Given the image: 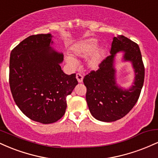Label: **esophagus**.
Returning a JSON list of instances; mask_svg holds the SVG:
<instances>
[{
	"mask_svg": "<svg viewBox=\"0 0 158 158\" xmlns=\"http://www.w3.org/2000/svg\"><path fill=\"white\" fill-rule=\"evenodd\" d=\"M76 78H77L78 82L81 83L83 81V77L81 73H77V76H76Z\"/></svg>",
	"mask_w": 158,
	"mask_h": 158,
	"instance_id": "1",
	"label": "esophagus"
}]
</instances>
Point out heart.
<instances>
[{"label":"heart","mask_w":158,"mask_h":158,"mask_svg":"<svg viewBox=\"0 0 158 158\" xmlns=\"http://www.w3.org/2000/svg\"><path fill=\"white\" fill-rule=\"evenodd\" d=\"M98 40L95 38H89L74 44L70 48L72 54L79 57H86V64L88 68L91 70H96L102 63L105 55V49L102 46H97ZM65 61L69 65L75 67L77 65V61L71 56H66L64 57Z\"/></svg>","instance_id":"heart-1"}]
</instances>
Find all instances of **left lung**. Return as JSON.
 <instances>
[{"label": "left lung", "mask_w": 158, "mask_h": 158, "mask_svg": "<svg viewBox=\"0 0 158 158\" xmlns=\"http://www.w3.org/2000/svg\"><path fill=\"white\" fill-rule=\"evenodd\" d=\"M123 52L121 62H130L134 70L132 85L126 89L116 81L115 56ZM110 55L103 60L97 71L85 76L86 101L90 114L102 122L123 118L138 100L144 81L145 69L140 50L136 43L123 35L114 37Z\"/></svg>", "instance_id": "8db88e82"}]
</instances>
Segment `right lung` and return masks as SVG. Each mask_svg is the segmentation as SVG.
Returning a JSON list of instances; mask_svg holds the SVG:
<instances>
[{
  "instance_id": "1",
  "label": "right lung",
  "mask_w": 158,
  "mask_h": 158,
  "mask_svg": "<svg viewBox=\"0 0 158 158\" xmlns=\"http://www.w3.org/2000/svg\"><path fill=\"white\" fill-rule=\"evenodd\" d=\"M50 33L30 35L12 50L10 85L14 100L27 117L43 124L63 117L66 98L78 81L61 70L63 54L52 48Z\"/></svg>"
}]
</instances>
